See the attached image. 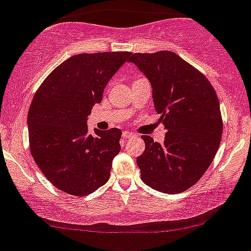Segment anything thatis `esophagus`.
<instances>
[{"label": "esophagus", "instance_id": "obj_1", "mask_svg": "<svg viewBox=\"0 0 251 251\" xmlns=\"http://www.w3.org/2000/svg\"><path fill=\"white\" fill-rule=\"evenodd\" d=\"M131 137H134V133L128 132V131H124L123 132V138L127 139V138H131Z\"/></svg>", "mask_w": 251, "mask_h": 251}]
</instances>
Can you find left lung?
Returning a JSON list of instances; mask_svg holds the SVG:
<instances>
[{"instance_id":"obj_1","label":"left lung","mask_w":251,"mask_h":251,"mask_svg":"<svg viewBox=\"0 0 251 251\" xmlns=\"http://www.w3.org/2000/svg\"><path fill=\"white\" fill-rule=\"evenodd\" d=\"M128 61L149 78L156 112L166 130L163 143L142 136L137 157L141 178L165 194H180L202 178L223 136L218 95L202 72L173 51L134 52Z\"/></svg>"}]
</instances>
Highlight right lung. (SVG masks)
Here are the masks:
<instances>
[{"instance_id":"obj_1","label":"right lung","mask_w":251,"mask_h":251,"mask_svg":"<svg viewBox=\"0 0 251 251\" xmlns=\"http://www.w3.org/2000/svg\"><path fill=\"white\" fill-rule=\"evenodd\" d=\"M130 51L78 54L57 66L36 91L27 114L33 160L50 183L72 196L104 185L121 147V130H95L86 119Z\"/></svg>"}]
</instances>
